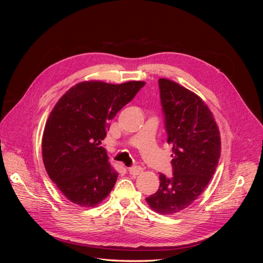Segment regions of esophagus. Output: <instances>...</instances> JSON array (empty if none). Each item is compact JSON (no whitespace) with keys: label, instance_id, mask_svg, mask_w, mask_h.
<instances>
[{"label":"esophagus","instance_id":"esophagus-1","mask_svg":"<svg viewBox=\"0 0 263 263\" xmlns=\"http://www.w3.org/2000/svg\"><path fill=\"white\" fill-rule=\"evenodd\" d=\"M142 171V168L139 165H135V166H130V168H128V172L132 174V176H138V174H140Z\"/></svg>","mask_w":263,"mask_h":263}]
</instances>
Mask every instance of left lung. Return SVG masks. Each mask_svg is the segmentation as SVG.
<instances>
[{"mask_svg": "<svg viewBox=\"0 0 263 263\" xmlns=\"http://www.w3.org/2000/svg\"><path fill=\"white\" fill-rule=\"evenodd\" d=\"M166 141L172 144L173 177L160 173V186L146 198L161 215L180 213L201 195L216 171L220 135L204 101L176 82L159 79Z\"/></svg>", "mask_w": 263, "mask_h": 263, "instance_id": "obj_1", "label": "left lung"}]
</instances>
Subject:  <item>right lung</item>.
<instances>
[{
	"mask_svg": "<svg viewBox=\"0 0 263 263\" xmlns=\"http://www.w3.org/2000/svg\"><path fill=\"white\" fill-rule=\"evenodd\" d=\"M145 84L81 82L52 108L43 135V160L49 178L69 201L94 208L110 193L118 173L109 164L102 140L109 121Z\"/></svg>",
	"mask_w": 263,
	"mask_h": 263,
	"instance_id": "add662e5",
	"label": "right lung"
}]
</instances>
